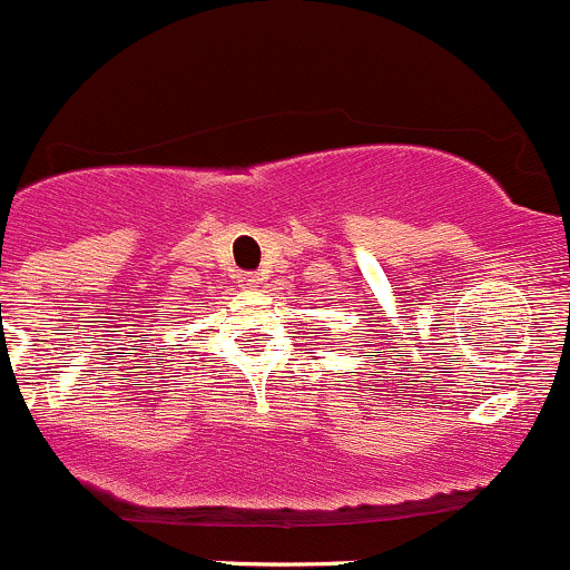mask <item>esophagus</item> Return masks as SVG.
I'll use <instances>...</instances> for the list:
<instances>
[{"label":"esophagus","mask_w":570,"mask_h":570,"mask_svg":"<svg viewBox=\"0 0 570 570\" xmlns=\"http://www.w3.org/2000/svg\"><path fill=\"white\" fill-rule=\"evenodd\" d=\"M238 283L244 285V287H261V283H263V277L257 272H240L238 274Z\"/></svg>","instance_id":"1"}]
</instances>
